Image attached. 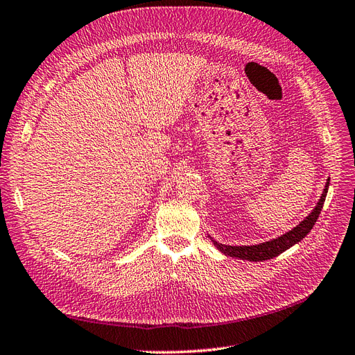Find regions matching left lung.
I'll use <instances>...</instances> for the list:
<instances>
[{"instance_id": "1", "label": "left lung", "mask_w": 355, "mask_h": 355, "mask_svg": "<svg viewBox=\"0 0 355 355\" xmlns=\"http://www.w3.org/2000/svg\"><path fill=\"white\" fill-rule=\"evenodd\" d=\"M329 181H330V178H327L322 198H320L318 203L315 205L314 211L289 233H286L274 240H270V242L255 245V246H227V245H221L218 242H215V240H212L214 245L216 246V249L221 250L223 254H225L228 257H234V258L246 259V261H267V259H271L274 257L280 255L282 252H284L286 249H289L295 243L301 242V240L311 232V228L314 227L315 221L318 220L320 212H322V209H323V203L326 200V194H327V189H329Z\"/></svg>"}]
</instances>
